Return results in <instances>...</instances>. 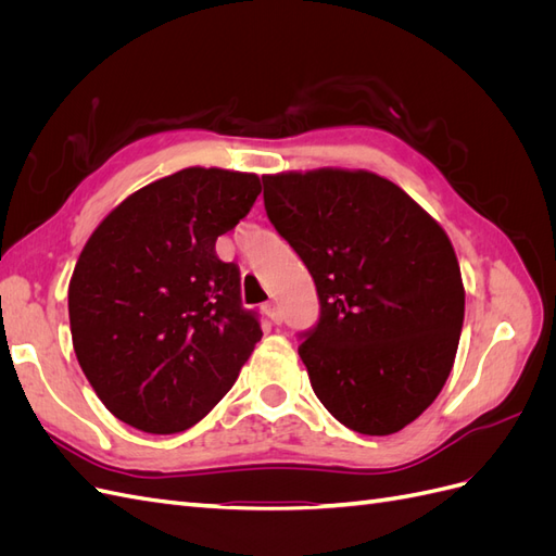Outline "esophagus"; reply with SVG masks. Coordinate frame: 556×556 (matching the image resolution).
I'll use <instances>...</instances> for the list:
<instances>
[{"instance_id":"34e87169","label":"esophagus","mask_w":556,"mask_h":556,"mask_svg":"<svg viewBox=\"0 0 556 556\" xmlns=\"http://www.w3.org/2000/svg\"><path fill=\"white\" fill-rule=\"evenodd\" d=\"M262 311H264V315H266L268 319H271L274 325H280V323H282V313H280L278 304H274V301H268V304H264Z\"/></svg>"}]
</instances>
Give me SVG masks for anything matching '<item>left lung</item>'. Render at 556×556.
Wrapping results in <instances>:
<instances>
[{
    "mask_svg": "<svg viewBox=\"0 0 556 556\" xmlns=\"http://www.w3.org/2000/svg\"><path fill=\"white\" fill-rule=\"evenodd\" d=\"M264 208L315 280L317 325L299 357L348 429L390 435L441 394L464 325V282L445 229L371 172L262 176Z\"/></svg>",
    "mask_w": 556,
    "mask_h": 556,
    "instance_id": "8db88e82",
    "label": "left lung"
}]
</instances>
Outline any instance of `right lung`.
<instances>
[{
	"label": "right lung",
	"mask_w": 556,
	"mask_h": 556,
	"mask_svg": "<svg viewBox=\"0 0 556 556\" xmlns=\"http://www.w3.org/2000/svg\"><path fill=\"white\" fill-rule=\"evenodd\" d=\"M260 192L255 174L190 166L129 194L83 248L70 282L74 352L125 425L185 431L237 382L262 329L215 241Z\"/></svg>",
	"instance_id": "obj_1"
}]
</instances>
